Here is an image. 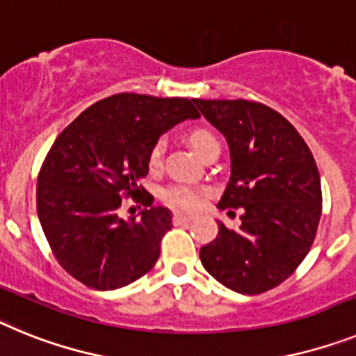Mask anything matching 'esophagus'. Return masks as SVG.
<instances>
[{"label":"esophagus","instance_id":"esophagus-1","mask_svg":"<svg viewBox=\"0 0 356 356\" xmlns=\"http://www.w3.org/2000/svg\"><path fill=\"white\" fill-rule=\"evenodd\" d=\"M193 220V215H186V213H175L174 215V224H186V222Z\"/></svg>","mask_w":356,"mask_h":356}]
</instances>
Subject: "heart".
I'll list each match as a JSON object with an SVG mask.
<instances>
[{"label": "heart", "mask_w": 356, "mask_h": 356, "mask_svg": "<svg viewBox=\"0 0 356 356\" xmlns=\"http://www.w3.org/2000/svg\"><path fill=\"white\" fill-rule=\"evenodd\" d=\"M186 140L199 156H202L211 145L216 143L215 138L208 131H204V129H191L186 134ZM163 152H165V145H163V141H157L152 147V150H150V156H148V166H150L152 172L159 170L161 165H163ZM163 199L170 206H174V208L197 209L202 204V193L195 190V188L175 184V186L166 188L165 193H163Z\"/></svg>", "instance_id": "1"}]
</instances>
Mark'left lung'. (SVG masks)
Wrapping results in <instances>:
<instances>
[{
	"label": "left lung",
	"instance_id": "left-lung-1",
	"mask_svg": "<svg viewBox=\"0 0 356 356\" xmlns=\"http://www.w3.org/2000/svg\"><path fill=\"white\" fill-rule=\"evenodd\" d=\"M193 102L229 145L231 177L218 208L243 209L238 229L218 222L200 261L234 292H267L299 267L314 243L323 209L319 170L301 134L267 105Z\"/></svg>",
	"mask_w": 356,
	"mask_h": 356
}]
</instances>
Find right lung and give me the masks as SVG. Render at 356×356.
I'll return each instance as SVG.
<instances>
[{"mask_svg": "<svg viewBox=\"0 0 356 356\" xmlns=\"http://www.w3.org/2000/svg\"><path fill=\"white\" fill-rule=\"evenodd\" d=\"M193 104L113 95L88 107L49 148L37 179V215L60 267L89 289H122L156 265L172 213L152 206L138 182L159 136L200 118ZM123 195L151 208L122 219Z\"/></svg>", "mask_w": 356, "mask_h": 356, "instance_id": "add662e5", "label": "right lung"}]
</instances>
